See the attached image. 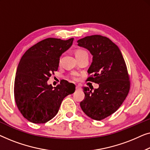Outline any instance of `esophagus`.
<instances>
[{
	"mask_svg": "<svg viewBox=\"0 0 150 150\" xmlns=\"http://www.w3.org/2000/svg\"><path fill=\"white\" fill-rule=\"evenodd\" d=\"M81 85H79V84H78V85H76V89H77V90L81 89Z\"/></svg>",
	"mask_w": 150,
	"mask_h": 150,
	"instance_id": "esophagus-1",
	"label": "esophagus"
}]
</instances>
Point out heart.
<instances>
[{
  "instance_id": "b5f03b06",
  "label": "heart",
  "mask_w": 150,
  "mask_h": 150,
  "mask_svg": "<svg viewBox=\"0 0 150 150\" xmlns=\"http://www.w3.org/2000/svg\"><path fill=\"white\" fill-rule=\"evenodd\" d=\"M86 52V51H84V50H77V52H76V54H80V53H81V52ZM77 76H78L77 73H73L70 75L69 77H70L71 79H72L73 80H77Z\"/></svg>"
}]
</instances>
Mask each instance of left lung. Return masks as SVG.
Instances as JSON below:
<instances>
[{"label": "left lung", "instance_id": "1", "mask_svg": "<svg viewBox=\"0 0 150 150\" xmlns=\"http://www.w3.org/2000/svg\"><path fill=\"white\" fill-rule=\"evenodd\" d=\"M77 43L93 56L88 70L92 75L86 81L99 86L94 90L83 88L85 98L80 106L88 117L99 121L115 113L127 96L130 84L127 67L120 49L109 38L88 36Z\"/></svg>", "mask_w": 150, "mask_h": 150}]
</instances>
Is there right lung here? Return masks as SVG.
<instances>
[{
	"instance_id": "right-lung-1",
	"label": "right lung",
	"mask_w": 150,
	"mask_h": 150,
	"mask_svg": "<svg viewBox=\"0 0 150 150\" xmlns=\"http://www.w3.org/2000/svg\"><path fill=\"white\" fill-rule=\"evenodd\" d=\"M73 39L47 38L29 48L21 58L15 77L14 97L19 111L28 121H50L58 112L63 99L75 92V86L67 81L54 88L47 84L52 73L58 71L61 55L70 48Z\"/></svg>"
}]
</instances>
